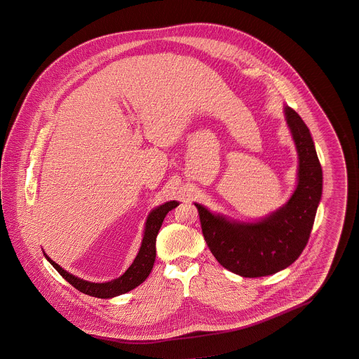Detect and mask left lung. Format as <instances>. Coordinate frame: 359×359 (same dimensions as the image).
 I'll return each instance as SVG.
<instances>
[{
  "mask_svg": "<svg viewBox=\"0 0 359 359\" xmlns=\"http://www.w3.org/2000/svg\"><path fill=\"white\" fill-rule=\"evenodd\" d=\"M285 118L299 154L297 187L285 205L258 222L243 223L195 203L212 256L242 277L269 276L292 265L307 245L322 198V165L307 125L288 106Z\"/></svg>",
  "mask_w": 359,
  "mask_h": 359,
  "instance_id": "1",
  "label": "left lung"
}]
</instances>
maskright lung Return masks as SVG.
<instances>
[{
	"label": "right lung",
	"mask_w": 359,
	"mask_h": 359,
	"mask_svg": "<svg viewBox=\"0 0 359 359\" xmlns=\"http://www.w3.org/2000/svg\"><path fill=\"white\" fill-rule=\"evenodd\" d=\"M177 205L179 203L175 201L167 202L160 207H156L154 211L149 214L147 223H145L144 238H142V243H141L138 255L135 258L133 264L129 266V269L116 280L101 283V284L90 283V281L78 278L69 272H66L56 262H53L46 253H44V256L66 281H69L74 288H76L82 293H86L88 296H94V297H100V299H110V297H116L118 294H123L129 290H135L141 283H144L151 273V271L154 268V258H156V237L158 234V230L163 224L165 215L171 211L172 208H175Z\"/></svg>",
	"instance_id": "1"
}]
</instances>
